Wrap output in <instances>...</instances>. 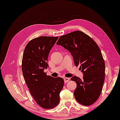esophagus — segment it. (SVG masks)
Masks as SVG:
<instances>
[{"label": "esophagus", "mask_w": 120, "mask_h": 120, "mask_svg": "<svg viewBox=\"0 0 120 120\" xmlns=\"http://www.w3.org/2000/svg\"><path fill=\"white\" fill-rule=\"evenodd\" d=\"M69 80H70V79H69V78H64V81H65V83L67 82H68L69 81Z\"/></svg>", "instance_id": "34e87169"}]
</instances>
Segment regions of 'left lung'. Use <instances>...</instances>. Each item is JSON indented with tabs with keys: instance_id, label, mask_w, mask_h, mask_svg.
Returning <instances> with one entry per match:
<instances>
[{
	"instance_id": "left-lung-1",
	"label": "left lung",
	"mask_w": 120,
	"mask_h": 120,
	"mask_svg": "<svg viewBox=\"0 0 120 120\" xmlns=\"http://www.w3.org/2000/svg\"><path fill=\"white\" fill-rule=\"evenodd\" d=\"M56 44L70 52L74 65L80 66L83 73L82 79L71 78L76 83V100L83 106L93 105L99 98L105 81V64L99 47L92 38L79 31L62 35Z\"/></svg>"
}]
</instances>
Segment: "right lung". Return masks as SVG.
Masks as SVG:
<instances>
[{
	"mask_svg": "<svg viewBox=\"0 0 120 120\" xmlns=\"http://www.w3.org/2000/svg\"><path fill=\"white\" fill-rule=\"evenodd\" d=\"M58 37H39L30 41L25 48L22 71L30 93L39 106L44 109L54 108L59 103L60 93L63 88L62 78L47 75L49 52Z\"/></svg>",
	"mask_w": 120,
	"mask_h": 120,
	"instance_id": "right-lung-1",
	"label": "right lung"
}]
</instances>
